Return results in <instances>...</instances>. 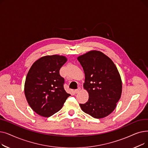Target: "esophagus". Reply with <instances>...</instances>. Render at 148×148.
<instances>
[{
  "label": "esophagus",
  "mask_w": 148,
  "mask_h": 148,
  "mask_svg": "<svg viewBox=\"0 0 148 148\" xmlns=\"http://www.w3.org/2000/svg\"><path fill=\"white\" fill-rule=\"evenodd\" d=\"M80 90H81V89H80V88H79L78 89H75V90H74V92L75 93V94H78L79 92H80Z\"/></svg>",
  "instance_id": "34e87169"
}]
</instances>
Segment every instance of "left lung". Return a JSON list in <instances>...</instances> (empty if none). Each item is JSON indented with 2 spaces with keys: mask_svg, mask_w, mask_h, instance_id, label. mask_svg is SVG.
<instances>
[{
  "mask_svg": "<svg viewBox=\"0 0 148 148\" xmlns=\"http://www.w3.org/2000/svg\"><path fill=\"white\" fill-rule=\"evenodd\" d=\"M84 72L83 88L89 94L82 110L93 118L106 117L115 109L121 97L122 80L113 62L99 51L92 50L77 58Z\"/></svg>",
  "mask_w": 148,
  "mask_h": 148,
  "instance_id": "left-lung-1",
  "label": "left lung"
}]
</instances>
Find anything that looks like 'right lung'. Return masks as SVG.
I'll use <instances>...</instances> for the list:
<instances>
[{
	"mask_svg": "<svg viewBox=\"0 0 148 148\" xmlns=\"http://www.w3.org/2000/svg\"><path fill=\"white\" fill-rule=\"evenodd\" d=\"M67 61L64 56H45L30 67L25 83V94L31 108L43 117L59 111L70 94L64 88L59 70Z\"/></svg>",
	"mask_w": 148,
	"mask_h": 148,
	"instance_id": "right-lung-1",
	"label": "right lung"
}]
</instances>
